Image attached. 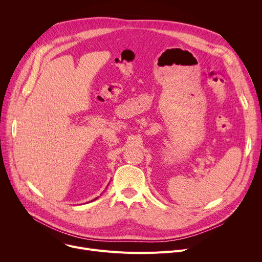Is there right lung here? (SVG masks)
<instances>
[{"label": "right lung", "mask_w": 262, "mask_h": 262, "mask_svg": "<svg viewBox=\"0 0 262 262\" xmlns=\"http://www.w3.org/2000/svg\"><path fill=\"white\" fill-rule=\"evenodd\" d=\"M95 200H98V198H96V199H94V200H93V201H95Z\"/></svg>", "instance_id": "1"}]
</instances>
